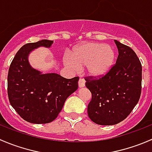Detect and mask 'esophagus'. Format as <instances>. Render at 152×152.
Here are the masks:
<instances>
[{"label": "esophagus", "instance_id": "obj_1", "mask_svg": "<svg viewBox=\"0 0 152 152\" xmlns=\"http://www.w3.org/2000/svg\"><path fill=\"white\" fill-rule=\"evenodd\" d=\"M78 84H79V87H85V81L83 79H79Z\"/></svg>", "mask_w": 152, "mask_h": 152}]
</instances>
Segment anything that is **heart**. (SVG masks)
Returning a JSON list of instances; mask_svg holds the SVG:
<instances>
[{
  "label": "heart",
  "mask_w": 152,
  "mask_h": 152,
  "mask_svg": "<svg viewBox=\"0 0 152 152\" xmlns=\"http://www.w3.org/2000/svg\"><path fill=\"white\" fill-rule=\"evenodd\" d=\"M115 59L114 49L101 42H88L73 49L71 58L65 57L64 64L72 71L85 66L90 76L99 77L110 71Z\"/></svg>",
  "instance_id": "heart-1"
}]
</instances>
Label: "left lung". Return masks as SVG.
I'll return each instance as SVG.
<instances>
[{
  "label": "left lung",
  "instance_id": "obj_1",
  "mask_svg": "<svg viewBox=\"0 0 152 152\" xmlns=\"http://www.w3.org/2000/svg\"><path fill=\"white\" fill-rule=\"evenodd\" d=\"M118 50L115 65L103 77L86 79L92 93L87 113L99 125H115L124 121L138 102L141 93L142 66L134 50L115 40Z\"/></svg>",
  "mask_w": 152,
  "mask_h": 152
}]
</instances>
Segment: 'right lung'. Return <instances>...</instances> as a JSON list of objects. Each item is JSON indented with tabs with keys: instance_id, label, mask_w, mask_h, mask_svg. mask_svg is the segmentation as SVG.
<instances>
[{
	"instance_id": "add662e5",
	"label": "right lung",
	"mask_w": 152,
	"mask_h": 152,
	"mask_svg": "<svg viewBox=\"0 0 152 152\" xmlns=\"http://www.w3.org/2000/svg\"><path fill=\"white\" fill-rule=\"evenodd\" d=\"M53 41L42 39L24 45L11 63L8 73L10 102L23 119L48 124L56 118L66 99L78 89V76L65 79L55 73H43L30 65L28 56L39 47L50 48Z\"/></svg>"
}]
</instances>
